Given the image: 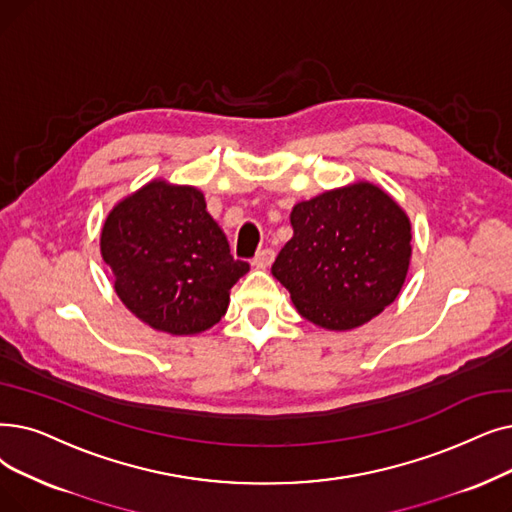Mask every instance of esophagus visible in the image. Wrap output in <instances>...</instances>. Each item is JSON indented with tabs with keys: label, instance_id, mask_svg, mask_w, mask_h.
Here are the masks:
<instances>
[{
	"label": "esophagus",
	"instance_id": "obj_1",
	"mask_svg": "<svg viewBox=\"0 0 512 512\" xmlns=\"http://www.w3.org/2000/svg\"><path fill=\"white\" fill-rule=\"evenodd\" d=\"M274 257H276L274 249H261V251L253 257V268L265 270V268H268V265H272Z\"/></svg>",
	"mask_w": 512,
	"mask_h": 512
}]
</instances>
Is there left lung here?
I'll list each match as a JSON object with an SVG mask.
<instances>
[{
  "label": "left lung",
  "instance_id": "left-lung-1",
  "mask_svg": "<svg viewBox=\"0 0 512 512\" xmlns=\"http://www.w3.org/2000/svg\"><path fill=\"white\" fill-rule=\"evenodd\" d=\"M295 230L272 274L299 314L328 330L362 326L395 301L410 265V221L368 182L293 207Z\"/></svg>",
  "mask_w": 512,
  "mask_h": 512
}]
</instances>
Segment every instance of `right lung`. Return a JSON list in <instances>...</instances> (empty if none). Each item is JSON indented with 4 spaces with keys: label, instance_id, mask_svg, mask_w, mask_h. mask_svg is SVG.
<instances>
[{
    "label": "right lung",
    "instance_id": "1",
    "mask_svg": "<svg viewBox=\"0 0 512 512\" xmlns=\"http://www.w3.org/2000/svg\"><path fill=\"white\" fill-rule=\"evenodd\" d=\"M100 249L125 307L169 335H196L217 324L230 288L249 263L230 255L226 234L192 186L150 182L104 221Z\"/></svg>",
    "mask_w": 512,
    "mask_h": 512
}]
</instances>
